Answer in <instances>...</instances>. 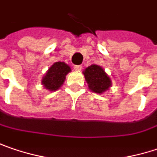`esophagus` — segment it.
Instances as JSON below:
<instances>
[{
  "mask_svg": "<svg viewBox=\"0 0 157 157\" xmlns=\"http://www.w3.org/2000/svg\"><path fill=\"white\" fill-rule=\"evenodd\" d=\"M74 68H75V70H76V71H80V70L82 69V66H80V65H75L74 66Z\"/></svg>",
  "mask_w": 157,
  "mask_h": 157,
  "instance_id": "obj_1",
  "label": "esophagus"
}]
</instances>
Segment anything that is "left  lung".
Returning <instances> with one entry per match:
<instances>
[{
    "label": "left lung",
    "mask_w": 157,
    "mask_h": 157,
    "mask_svg": "<svg viewBox=\"0 0 157 157\" xmlns=\"http://www.w3.org/2000/svg\"><path fill=\"white\" fill-rule=\"evenodd\" d=\"M83 75L89 84V88L96 93L104 92L111 85V80L109 76L99 66L91 65L84 70Z\"/></svg>",
    "instance_id": "left-lung-1"
}]
</instances>
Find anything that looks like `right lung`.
Wrapping results in <instances>:
<instances>
[{
    "label": "right lung",
    "instance_id": "obj_1",
    "mask_svg": "<svg viewBox=\"0 0 157 157\" xmlns=\"http://www.w3.org/2000/svg\"><path fill=\"white\" fill-rule=\"evenodd\" d=\"M71 71L69 66L64 62H56L49 68L42 82L50 90H57L65 82L66 75Z\"/></svg>",
    "mask_w": 157,
    "mask_h": 157
}]
</instances>
